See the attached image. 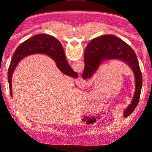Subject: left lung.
<instances>
[{
	"instance_id": "8db88e82",
	"label": "left lung",
	"mask_w": 152,
	"mask_h": 152,
	"mask_svg": "<svg viewBox=\"0 0 152 152\" xmlns=\"http://www.w3.org/2000/svg\"><path fill=\"white\" fill-rule=\"evenodd\" d=\"M121 60L132 69L135 77V91L131 103L124 111V117L131 115L136 108L140 97L142 76L138 61L134 50L126 42L111 35H104L93 39L86 48L84 54L85 68L82 74L84 79L90 78L103 61Z\"/></svg>"
}]
</instances>
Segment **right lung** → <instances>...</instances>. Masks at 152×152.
<instances>
[{
    "label": "right lung",
    "instance_id": "right-lung-1",
    "mask_svg": "<svg viewBox=\"0 0 152 152\" xmlns=\"http://www.w3.org/2000/svg\"><path fill=\"white\" fill-rule=\"evenodd\" d=\"M43 53L51 56L56 62L58 69L64 74L76 78L78 75L69 66L60 42L52 36L48 34H38L28 39L17 48L11 59L8 70V80L11 97L12 76L20 61L26 56Z\"/></svg>",
    "mask_w": 152,
    "mask_h": 152
}]
</instances>
